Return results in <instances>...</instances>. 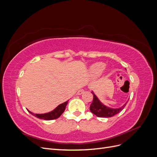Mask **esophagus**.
I'll use <instances>...</instances> for the list:
<instances>
[{"instance_id": "1", "label": "esophagus", "mask_w": 157, "mask_h": 157, "mask_svg": "<svg viewBox=\"0 0 157 157\" xmlns=\"http://www.w3.org/2000/svg\"><path fill=\"white\" fill-rule=\"evenodd\" d=\"M84 90L83 89H80L78 90V92H77V94L78 95H81L83 92H84Z\"/></svg>"}]
</instances>
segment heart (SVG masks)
Returning <instances> with one entry per match:
<instances>
[{"instance_id": "obj_1", "label": "heart", "mask_w": 157, "mask_h": 157, "mask_svg": "<svg viewBox=\"0 0 157 157\" xmlns=\"http://www.w3.org/2000/svg\"><path fill=\"white\" fill-rule=\"evenodd\" d=\"M105 64L104 63H96L92 65L91 68H90V73L94 76H99L103 73V71L105 69Z\"/></svg>"}]
</instances>
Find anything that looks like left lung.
Listing matches in <instances>:
<instances>
[{
    "instance_id": "left-lung-1",
    "label": "left lung",
    "mask_w": 157,
    "mask_h": 157,
    "mask_svg": "<svg viewBox=\"0 0 157 157\" xmlns=\"http://www.w3.org/2000/svg\"><path fill=\"white\" fill-rule=\"evenodd\" d=\"M93 101L90 105V110L92 113H94L95 115H96L98 117H111L117 115V113L121 112L123 109L125 107L128 102H126L122 107L118 108V109H112L106 107L99 101L98 98L96 96L93 92Z\"/></svg>"
}]
</instances>
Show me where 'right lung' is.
I'll use <instances>...</instances> for the list:
<instances>
[{"label": "right lung", "instance_id": "1", "mask_svg": "<svg viewBox=\"0 0 157 157\" xmlns=\"http://www.w3.org/2000/svg\"><path fill=\"white\" fill-rule=\"evenodd\" d=\"M67 103L68 101H66L61 103L57 107L54 111H52L48 113H45V114H36L35 115V114L32 113L29 111L28 110L27 111H29L31 114H32L33 115H34L39 118H40V119H44L46 121L54 120V119H56V118H59L61 116V114L64 112L66 105H67Z\"/></svg>", "mask_w": 157, "mask_h": 157}]
</instances>
